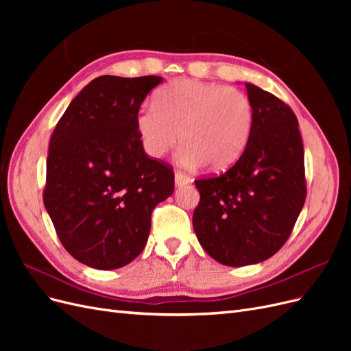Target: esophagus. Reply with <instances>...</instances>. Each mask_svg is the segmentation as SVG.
I'll return each mask as SVG.
<instances>
[{"mask_svg": "<svg viewBox=\"0 0 351 351\" xmlns=\"http://www.w3.org/2000/svg\"><path fill=\"white\" fill-rule=\"evenodd\" d=\"M174 180H176V184L177 186H183V184H187V183L192 182V178H190V176H187L183 171H176Z\"/></svg>", "mask_w": 351, "mask_h": 351, "instance_id": "34e87169", "label": "esophagus"}]
</instances>
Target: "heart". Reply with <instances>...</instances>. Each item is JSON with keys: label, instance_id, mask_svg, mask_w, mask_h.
<instances>
[{"label": "heart", "instance_id": "1", "mask_svg": "<svg viewBox=\"0 0 351 351\" xmlns=\"http://www.w3.org/2000/svg\"><path fill=\"white\" fill-rule=\"evenodd\" d=\"M134 124L145 152L162 158L178 142L180 162L205 164L222 171L246 151L254 125V107L246 92L218 83L177 79L155 93L154 104L136 111Z\"/></svg>", "mask_w": 351, "mask_h": 351}]
</instances>
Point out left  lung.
I'll use <instances>...</instances> for the list:
<instances>
[{"label": "left lung", "mask_w": 351, "mask_h": 351, "mask_svg": "<svg viewBox=\"0 0 351 351\" xmlns=\"http://www.w3.org/2000/svg\"><path fill=\"white\" fill-rule=\"evenodd\" d=\"M254 125L246 151L226 173L195 180L193 228L210 258L228 267L258 263L289 240L306 200L304 151L295 114L246 83Z\"/></svg>", "instance_id": "obj_1"}]
</instances>
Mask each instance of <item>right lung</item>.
I'll list each match as a JSON object with an SVG mask.
<instances>
[{"instance_id": "obj_1", "label": "right lung", "mask_w": 351, "mask_h": 351, "mask_svg": "<svg viewBox=\"0 0 351 351\" xmlns=\"http://www.w3.org/2000/svg\"><path fill=\"white\" fill-rule=\"evenodd\" d=\"M159 76H101L84 86L49 141L44 205L74 259L115 269L139 256L151 215L174 192L173 167L147 155L134 115Z\"/></svg>"}]
</instances>
